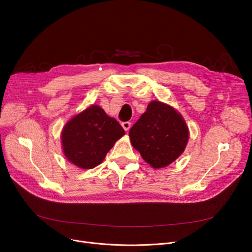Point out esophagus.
<instances>
[{"label": "esophagus", "instance_id": "esophagus-1", "mask_svg": "<svg viewBox=\"0 0 252 252\" xmlns=\"http://www.w3.org/2000/svg\"><path fill=\"white\" fill-rule=\"evenodd\" d=\"M122 126H123L124 129H125L126 131H127V130L129 129V127H130V123H128V122H126V123H123V124H122Z\"/></svg>", "mask_w": 252, "mask_h": 252}]
</instances>
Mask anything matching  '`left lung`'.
Returning a JSON list of instances; mask_svg holds the SVG:
<instances>
[{
  "label": "left lung",
  "mask_w": 252,
  "mask_h": 252,
  "mask_svg": "<svg viewBox=\"0 0 252 252\" xmlns=\"http://www.w3.org/2000/svg\"><path fill=\"white\" fill-rule=\"evenodd\" d=\"M130 143L143 159L154 168L174 162L184 152L189 129L183 116L171 106L151 101L146 112L131 126Z\"/></svg>",
  "instance_id": "obj_1"
}]
</instances>
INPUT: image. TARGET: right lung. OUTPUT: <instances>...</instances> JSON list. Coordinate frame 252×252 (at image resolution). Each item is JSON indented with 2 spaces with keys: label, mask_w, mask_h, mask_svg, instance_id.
Segmentation results:
<instances>
[{
  "label": "right lung",
  "mask_w": 252,
  "mask_h": 252,
  "mask_svg": "<svg viewBox=\"0 0 252 252\" xmlns=\"http://www.w3.org/2000/svg\"><path fill=\"white\" fill-rule=\"evenodd\" d=\"M125 135V129L115 118L108 116L98 105H91L73 116L62 129L61 141L64 155L79 168L99 165Z\"/></svg>",
  "instance_id": "obj_1"
}]
</instances>
